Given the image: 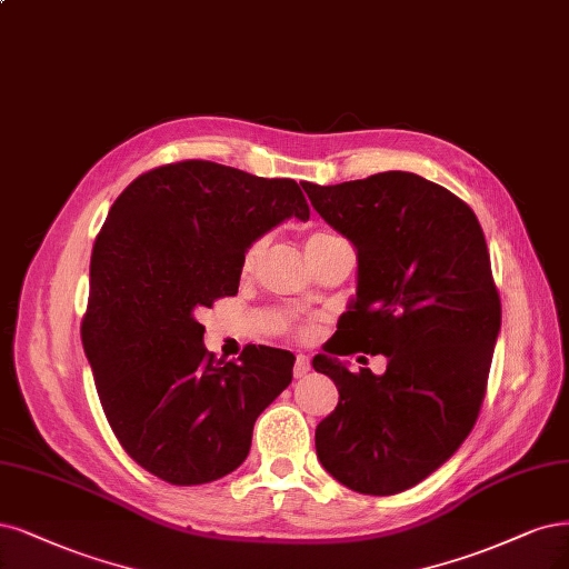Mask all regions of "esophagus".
Listing matches in <instances>:
<instances>
[{
    "label": "esophagus",
    "instance_id": "1",
    "mask_svg": "<svg viewBox=\"0 0 569 569\" xmlns=\"http://www.w3.org/2000/svg\"><path fill=\"white\" fill-rule=\"evenodd\" d=\"M310 371V360L306 356H299L297 362H293V379H303Z\"/></svg>",
    "mask_w": 569,
    "mask_h": 569
}]
</instances>
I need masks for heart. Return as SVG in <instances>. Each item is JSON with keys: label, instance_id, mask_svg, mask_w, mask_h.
Here are the masks:
<instances>
[{"label": "heart", "instance_id": "heart-1", "mask_svg": "<svg viewBox=\"0 0 569 569\" xmlns=\"http://www.w3.org/2000/svg\"><path fill=\"white\" fill-rule=\"evenodd\" d=\"M322 238H329V234H325V232L312 234V238L308 240V244L316 242V240H322ZM266 244H268V240L261 238V240H253V242L247 247L244 257H242V272H244V276H249V272L259 266V261H261V257H263V251H266ZM282 327H293V329L299 331L301 337H310V335H312V325H310V322H297L293 318H284V320H282Z\"/></svg>", "mask_w": 569, "mask_h": 569}]
</instances>
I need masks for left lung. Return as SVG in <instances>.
<instances>
[{
	"label": "left lung",
	"instance_id": "1",
	"mask_svg": "<svg viewBox=\"0 0 569 569\" xmlns=\"http://www.w3.org/2000/svg\"><path fill=\"white\" fill-rule=\"evenodd\" d=\"M320 217L358 251V291L312 358L339 388L316 428L325 471L352 492H405L471 433L501 329V301L473 209L409 171L339 186L301 183ZM389 358L381 378L338 360Z\"/></svg>",
	"mask_w": 569,
	"mask_h": 569
}]
</instances>
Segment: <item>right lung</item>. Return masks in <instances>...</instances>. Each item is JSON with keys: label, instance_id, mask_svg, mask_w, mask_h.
Here are the masks:
<instances>
[{"label": "right lung", "instance_id": "1", "mask_svg": "<svg viewBox=\"0 0 569 569\" xmlns=\"http://www.w3.org/2000/svg\"><path fill=\"white\" fill-rule=\"evenodd\" d=\"M310 209L297 181L207 160L141 173L91 253L82 343L112 433L148 473L204 485L238 468L253 421L291 383L289 350L204 348L200 316L234 297L247 247Z\"/></svg>", "mask_w": 569, "mask_h": 569}]
</instances>
